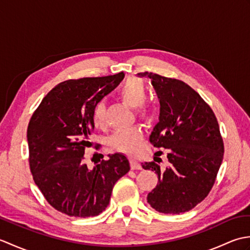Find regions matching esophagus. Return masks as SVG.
Returning <instances> with one entry per match:
<instances>
[{"mask_svg": "<svg viewBox=\"0 0 250 250\" xmlns=\"http://www.w3.org/2000/svg\"><path fill=\"white\" fill-rule=\"evenodd\" d=\"M130 167H131V169H141L142 168L141 164L136 160H134V159H131L130 160Z\"/></svg>", "mask_w": 250, "mask_h": 250, "instance_id": "obj_1", "label": "esophagus"}]
</instances>
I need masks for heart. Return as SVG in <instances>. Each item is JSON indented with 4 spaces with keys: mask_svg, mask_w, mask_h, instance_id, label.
Returning <instances> with one entry per match:
<instances>
[{
    "mask_svg": "<svg viewBox=\"0 0 250 250\" xmlns=\"http://www.w3.org/2000/svg\"><path fill=\"white\" fill-rule=\"evenodd\" d=\"M118 98L130 107H135V114L142 119H147L149 117V108L144 103L147 95L145 83L140 78L131 77L124 83L118 90ZM106 108L103 101H100L94 105L92 109V124L95 128H101L105 124ZM143 131L136 125L125 126L114 131L107 143L114 149L125 152L134 153L143 141Z\"/></svg>",
    "mask_w": 250,
    "mask_h": 250,
    "instance_id": "heart-1",
    "label": "heart"
}]
</instances>
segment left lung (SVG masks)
<instances>
[{
	"mask_svg": "<svg viewBox=\"0 0 250 250\" xmlns=\"http://www.w3.org/2000/svg\"><path fill=\"white\" fill-rule=\"evenodd\" d=\"M140 75L151 79L160 100V117L149 142L167 149L169 162L166 169L153 161L142 164L158 175L147 201L159 213H186L201 203L215 184L225 152L218 121L189 84L153 73Z\"/></svg>",
	"mask_w": 250,
	"mask_h": 250,
	"instance_id": "8db88e82",
	"label": "left lung"
}]
</instances>
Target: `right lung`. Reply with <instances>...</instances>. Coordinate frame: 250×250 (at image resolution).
Wrapping results in <instances>:
<instances>
[{"mask_svg":"<svg viewBox=\"0 0 250 250\" xmlns=\"http://www.w3.org/2000/svg\"><path fill=\"white\" fill-rule=\"evenodd\" d=\"M124 77L120 72L60 83L31 117L26 137L32 176L46 201L67 216L86 218L102 213L117 180L130 171L129 160L122 153L94 162L93 168L87 167L83 156L91 146L88 137L94 129V105Z\"/></svg>","mask_w":250,"mask_h":250,"instance_id":"add662e5","label":"right lung"}]
</instances>
